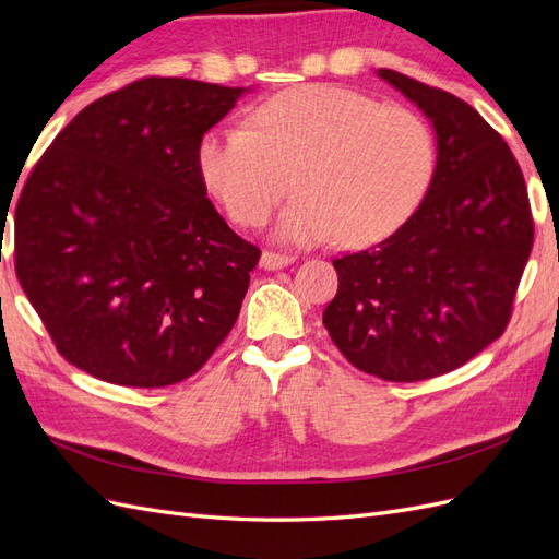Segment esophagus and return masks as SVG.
<instances>
[{
  "label": "esophagus",
  "mask_w": 559,
  "mask_h": 559,
  "mask_svg": "<svg viewBox=\"0 0 559 559\" xmlns=\"http://www.w3.org/2000/svg\"><path fill=\"white\" fill-rule=\"evenodd\" d=\"M296 257H292V253H280V251H263L261 253V267L265 270H280L284 265L294 263Z\"/></svg>",
  "instance_id": "34e87169"
}]
</instances>
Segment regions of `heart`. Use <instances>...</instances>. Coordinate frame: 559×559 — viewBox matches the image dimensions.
<instances>
[{"mask_svg":"<svg viewBox=\"0 0 559 559\" xmlns=\"http://www.w3.org/2000/svg\"><path fill=\"white\" fill-rule=\"evenodd\" d=\"M433 138L421 118L337 86H296L267 97L249 128H214L198 170L235 222L259 226L294 186L277 235L310 245L364 247L408 222L433 177Z\"/></svg>","mask_w":559,"mask_h":559,"instance_id":"heart-1","label":"heart"}]
</instances>
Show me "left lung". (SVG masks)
I'll return each instance as SVG.
<instances>
[{"label": "left lung", "instance_id": "8db88e82", "mask_svg": "<svg viewBox=\"0 0 559 559\" xmlns=\"http://www.w3.org/2000/svg\"><path fill=\"white\" fill-rule=\"evenodd\" d=\"M378 76L431 121L436 170L394 235L333 261L324 326L364 373L417 382L464 366L503 333L534 222L515 156L476 109L394 70Z\"/></svg>", "mask_w": 559, "mask_h": 559}]
</instances>
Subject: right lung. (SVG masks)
Here are the masks:
<instances>
[{"label":"right lung","instance_id":"obj_1","mask_svg":"<svg viewBox=\"0 0 559 559\" xmlns=\"http://www.w3.org/2000/svg\"><path fill=\"white\" fill-rule=\"evenodd\" d=\"M247 88L146 76L95 99L15 205V275L62 357L121 386L191 378L261 251L207 198L198 144Z\"/></svg>","mask_w":559,"mask_h":559}]
</instances>
